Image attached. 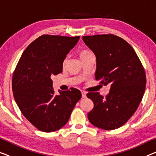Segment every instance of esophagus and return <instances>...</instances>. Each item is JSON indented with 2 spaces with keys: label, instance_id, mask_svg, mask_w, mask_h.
Segmentation results:
<instances>
[{
  "label": "esophagus",
  "instance_id": "esophagus-1",
  "mask_svg": "<svg viewBox=\"0 0 156 156\" xmlns=\"http://www.w3.org/2000/svg\"><path fill=\"white\" fill-rule=\"evenodd\" d=\"M81 96L82 98H86V93L84 91V90H81Z\"/></svg>",
  "mask_w": 156,
  "mask_h": 156
}]
</instances>
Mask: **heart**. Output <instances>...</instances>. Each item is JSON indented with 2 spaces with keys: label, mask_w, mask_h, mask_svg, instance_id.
<instances>
[{
  "label": "heart",
  "mask_w": 156,
  "mask_h": 156,
  "mask_svg": "<svg viewBox=\"0 0 156 156\" xmlns=\"http://www.w3.org/2000/svg\"><path fill=\"white\" fill-rule=\"evenodd\" d=\"M90 54H92V53H91V52H90V51H83V52H81V57L88 56V55H90ZM67 61H68V57L65 58L64 61H63V65H66V63H67Z\"/></svg>",
  "instance_id": "obj_1"
}]
</instances>
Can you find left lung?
Listing matches in <instances>:
<instances>
[{"label": "left lung", "instance_id": "obj_1", "mask_svg": "<svg viewBox=\"0 0 156 156\" xmlns=\"http://www.w3.org/2000/svg\"><path fill=\"white\" fill-rule=\"evenodd\" d=\"M96 56L95 80L111 85L106 98L88 93L94 103L88 119L97 128L114 130L135 114L145 91L144 69L135 50L126 40L112 34L83 36Z\"/></svg>", "mask_w": 156, "mask_h": 156}]
</instances>
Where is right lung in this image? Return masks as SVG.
I'll return each instance as SVG.
<instances>
[{"instance_id":"right-lung-1","label":"right lung","mask_w":156,"mask_h":156,"mask_svg":"<svg viewBox=\"0 0 156 156\" xmlns=\"http://www.w3.org/2000/svg\"><path fill=\"white\" fill-rule=\"evenodd\" d=\"M80 37L43 35L28 45L16 65L12 81L14 100L39 130L50 133L61 128L81 99L80 90L74 88L55 95L51 80L62 73L67 54Z\"/></svg>"}]
</instances>
